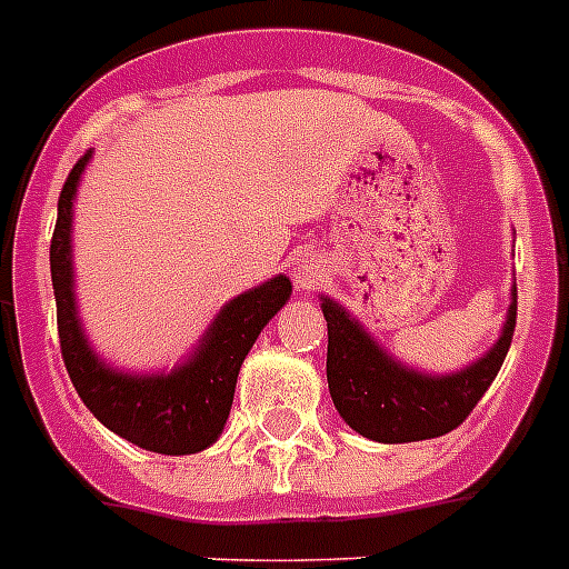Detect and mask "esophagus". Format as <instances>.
<instances>
[{
  "instance_id": "34e87169",
  "label": "esophagus",
  "mask_w": 569,
  "mask_h": 569,
  "mask_svg": "<svg viewBox=\"0 0 569 569\" xmlns=\"http://www.w3.org/2000/svg\"><path fill=\"white\" fill-rule=\"evenodd\" d=\"M292 277L298 292H312L327 280V266L318 253H298L292 260Z\"/></svg>"
}]
</instances>
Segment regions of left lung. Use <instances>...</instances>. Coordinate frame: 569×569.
I'll return each instance as SVG.
<instances>
[{"mask_svg":"<svg viewBox=\"0 0 569 569\" xmlns=\"http://www.w3.org/2000/svg\"><path fill=\"white\" fill-rule=\"evenodd\" d=\"M327 318V382L339 415L359 436L382 445H409L447 436L473 412L509 353L517 325V286L500 339L482 359L456 373H420L395 362L336 300Z\"/></svg>","mask_w":569,"mask_h":569,"instance_id":"left-lung-1","label":"left lung"}]
</instances>
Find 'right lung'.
Masks as SVG:
<instances>
[{
    "label": "right lung",
    "mask_w": 569,
    "mask_h": 569,
    "mask_svg": "<svg viewBox=\"0 0 569 569\" xmlns=\"http://www.w3.org/2000/svg\"><path fill=\"white\" fill-rule=\"evenodd\" d=\"M90 154L87 151L72 166L60 189L58 224L49 248L60 357L87 409L124 441L163 456L201 452L216 445L228 423L239 368L262 327L289 300L292 283L289 277L277 274L224 303L204 339L198 341L196 353L172 373H124L104 365L87 345L72 289V201Z\"/></svg>",
    "instance_id": "add662e5"
}]
</instances>
